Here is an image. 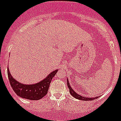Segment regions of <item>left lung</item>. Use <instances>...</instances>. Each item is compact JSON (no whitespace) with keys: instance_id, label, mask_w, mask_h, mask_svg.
Returning a JSON list of instances; mask_svg holds the SVG:
<instances>
[{"instance_id":"1","label":"left lung","mask_w":121,"mask_h":121,"mask_svg":"<svg viewBox=\"0 0 121 121\" xmlns=\"http://www.w3.org/2000/svg\"><path fill=\"white\" fill-rule=\"evenodd\" d=\"M67 85L68 86V88H69V89H70V94L72 96H73V97L76 98V99H78V100H86V101H88V100H95V99H96L98 98V97H95V98H86V97H83V96H81L78 94H77V92H76L73 90L72 89V87L70 86V83H68V80L67 81Z\"/></svg>"}]
</instances>
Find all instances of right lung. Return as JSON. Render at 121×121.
<instances>
[{"mask_svg": "<svg viewBox=\"0 0 121 121\" xmlns=\"http://www.w3.org/2000/svg\"><path fill=\"white\" fill-rule=\"evenodd\" d=\"M58 70L51 72L47 78L39 83L32 85H23L16 81L10 74L8 68V76L13 91L19 96L30 100H38L47 95L49 85Z\"/></svg>", "mask_w": 121, "mask_h": 121, "instance_id": "right-lung-1", "label": "right lung"}]
</instances>
